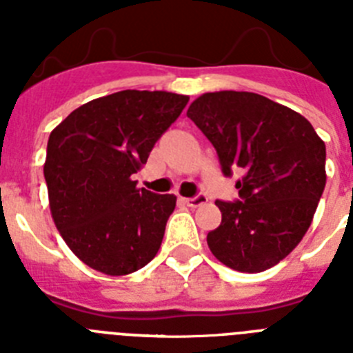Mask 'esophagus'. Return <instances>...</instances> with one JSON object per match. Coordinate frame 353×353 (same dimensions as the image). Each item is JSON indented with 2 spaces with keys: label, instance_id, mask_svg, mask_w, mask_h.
Returning a JSON list of instances; mask_svg holds the SVG:
<instances>
[{
  "label": "esophagus",
  "instance_id": "obj_1",
  "mask_svg": "<svg viewBox=\"0 0 353 353\" xmlns=\"http://www.w3.org/2000/svg\"><path fill=\"white\" fill-rule=\"evenodd\" d=\"M182 201L187 205V207L196 208V207H201V205L207 203L208 199L205 194H198V196H194V198H182Z\"/></svg>",
  "mask_w": 353,
  "mask_h": 353
}]
</instances>
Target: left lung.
Returning a JSON list of instances; mask_svg holds the SVG:
<instances>
[{"instance_id":"1","label":"left lung","mask_w":353,"mask_h":353,"mask_svg":"<svg viewBox=\"0 0 353 353\" xmlns=\"http://www.w3.org/2000/svg\"><path fill=\"white\" fill-rule=\"evenodd\" d=\"M191 118L214 145L240 199L215 205L223 214L207 244L239 272H263L297 248L325 187V143L297 111L251 92L198 97Z\"/></svg>"}]
</instances>
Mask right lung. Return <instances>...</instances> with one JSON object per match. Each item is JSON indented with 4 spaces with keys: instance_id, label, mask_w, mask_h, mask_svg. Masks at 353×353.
<instances>
[{
    "instance_id": "obj_1",
    "label": "right lung",
    "mask_w": 353,
    "mask_h": 353,
    "mask_svg": "<svg viewBox=\"0 0 353 353\" xmlns=\"http://www.w3.org/2000/svg\"><path fill=\"white\" fill-rule=\"evenodd\" d=\"M189 102L123 90L72 111L49 136L43 176L56 228L92 269L127 276L157 254L176 196L138 189L132 174Z\"/></svg>"
}]
</instances>
